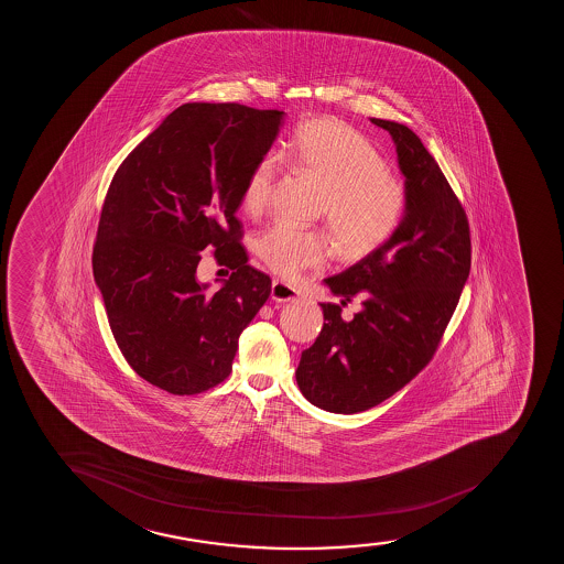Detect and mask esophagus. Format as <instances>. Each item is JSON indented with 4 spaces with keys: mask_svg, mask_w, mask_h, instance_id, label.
<instances>
[{
    "mask_svg": "<svg viewBox=\"0 0 564 564\" xmlns=\"http://www.w3.org/2000/svg\"><path fill=\"white\" fill-rule=\"evenodd\" d=\"M271 297L279 303H288V301H295L299 297V292L282 280H272Z\"/></svg>",
    "mask_w": 564,
    "mask_h": 564,
    "instance_id": "1",
    "label": "esophagus"
}]
</instances>
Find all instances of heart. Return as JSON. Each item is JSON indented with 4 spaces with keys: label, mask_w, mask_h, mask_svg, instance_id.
Returning <instances> with one entry per match:
<instances>
[{
    "label": "heart",
    "mask_w": 564,
    "mask_h": 564,
    "mask_svg": "<svg viewBox=\"0 0 564 564\" xmlns=\"http://www.w3.org/2000/svg\"><path fill=\"white\" fill-rule=\"evenodd\" d=\"M280 155L324 186L319 210L348 256L372 252L401 224L406 207L404 184L389 173L369 137L350 123L327 117L299 123ZM276 175V155L256 160L240 194L248 213L259 214L269 205ZM256 250L271 271L295 280L305 271L324 269L335 245L324 231L276 221L259 235Z\"/></svg>",
    "instance_id": "obj_1"
}]
</instances>
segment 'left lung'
I'll use <instances>...</instances> for the list:
<instances>
[{
    "instance_id": "obj_1",
    "label": "left lung",
    "mask_w": 564,
    "mask_h": 564,
    "mask_svg": "<svg viewBox=\"0 0 564 564\" xmlns=\"http://www.w3.org/2000/svg\"><path fill=\"white\" fill-rule=\"evenodd\" d=\"M370 122L395 143L406 207L383 245L324 280L343 306L362 299L350 323L343 306L322 303L324 327L295 370L306 401L333 414L372 409L427 367L470 272L465 208L438 163L404 123Z\"/></svg>"
}]
</instances>
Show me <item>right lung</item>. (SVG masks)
Returning a JSON list of instances; mask_svg holds the SVG:
<instances>
[{"mask_svg":"<svg viewBox=\"0 0 564 564\" xmlns=\"http://www.w3.org/2000/svg\"><path fill=\"white\" fill-rule=\"evenodd\" d=\"M282 123L284 110L184 104L112 176L94 279L118 348L155 388L195 395L224 382L240 333L271 295V279L248 265L235 213L248 171ZM208 246L232 269L216 293L194 276Z\"/></svg>","mask_w":564,"mask_h":564,"instance_id":"1","label":"right lung"}]
</instances>
